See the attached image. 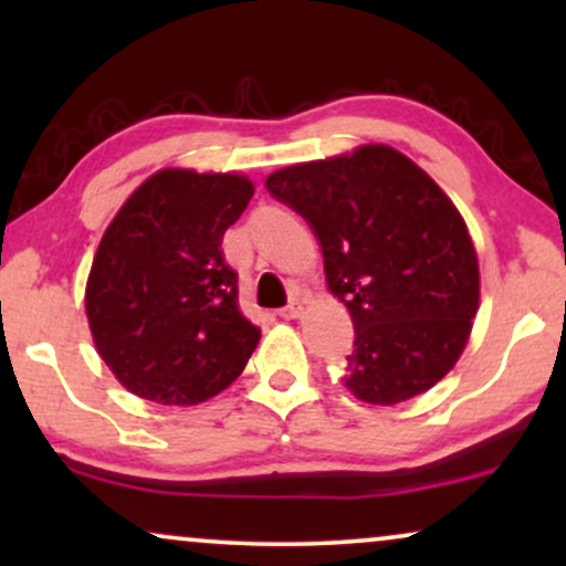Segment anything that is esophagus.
<instances>
[{
	"label": "esophagus",
	"mask_w": 566,
	"mask_h": 566,
	"mask_svg": "<svg viewBox=\"0 0 566 566\" xmlns=\"http://www.w3.org/2000/svg\"><path fill=\"white\" fill-rule=\"evenodd\" d=\"M277 314H281L283 319H298V316L304 314V306H301L298 301H291V304H289V306H283L281 312H277Z\"/></svg>",
	"instance_id": "esophagus-1"
}]
</instances>
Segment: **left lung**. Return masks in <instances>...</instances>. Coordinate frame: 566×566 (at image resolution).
Returning a JSON list of instances; mask_svg holds the SVG:
<instances>
[{"mask_svg":"<svg viewBox=\"0 0 566 566\" xmlns=\"http://www.w3.org/2000/svg\"><path fill=\"white\" fill-rule=\"evenodd\" d=\"M265 188L312 227L329 291L353 316L347 389L399 405L436 386L479 308L476 252L446 192L384 144L277 169Z\"/></svg>","mask_w":566,"mask_h":566,"instance_id":"left-lung-1","label":"left lung"}]
</instances>
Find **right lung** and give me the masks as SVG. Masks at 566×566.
<instances>
[{"instance_id": "right-lung-1", "label": "right lung", "mask_w": 566, "mask_h": 566, "mask_svg": "<svg viewBox=\"0 0 566 566\" xmlns=\"http://www.w3.org/2000/svg\"><path fill=\"white\" fill-rule=\"evenodd\" d=\"M242 175L161 169L107 227L87 281L99 358L136 397L198 405L242 374L260 327L239 312L221 242L244 213Z\"/></svg>"}]
</instances>
